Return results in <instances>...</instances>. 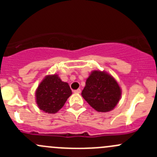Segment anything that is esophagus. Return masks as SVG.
I'll list each match as a JSON object with an SVG mask.
<instances>
[{
    "mask_svg": "<svg viewBox=\"0 0 157 157\" xmlns=\"http://www.w3.org/2000/svg\"><path fill=\"white\" fill-rule=\"evenodd\" d=\"M74 92L75 93H80V92H81V90H80V89H77V90H74Z\"/></svg>",
    "mask_w": 157,
    "mask_h": 157,
    "instance_id": "esophagus-1",
    "label": "esophagus"
}]
</instances>
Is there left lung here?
Returning <instances> with one entry per match:
<instances>
[{"label":"left lung","instance_id":"obj_1","mask_svg":"<svg viewBox=\"0 0 157 157\" xmlns=\"http://www.w3.org/2000/svg\"><path fill=\"white\" fill-rule=\"evenodd\" d=\"M121 89L116 80L105 72L94 71L86 79L82 91L83 99L98 112L112 110L121 98Z\"/></svg>","mask_w":157,"mask_h":157}]
</instances>
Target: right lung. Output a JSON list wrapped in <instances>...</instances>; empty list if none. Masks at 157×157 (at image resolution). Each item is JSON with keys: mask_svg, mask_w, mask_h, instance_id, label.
<instances>
[{"mask_svg": "<svg viewBox=\"0 0 157 157\" xmlns=\"http://www.w3.org/2000/svg\"><path fill=\"white\" fill-rule=\"evenodd\" d=\"M68 83L61 81L58 75L47 76L36 90V102L41 110L53 114L64 106L71 95Z\"/></svg>", "mask_w": 157, "mask_h": 157, "instance_id": "1", "label": "right lung"}]
</instances>
